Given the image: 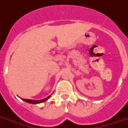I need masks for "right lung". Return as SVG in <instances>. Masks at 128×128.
Masks as SVG:
<instances>
[{
	"instance_id": "add662e5",
	"label": "right lung",
	"mask_w": 128,
	"mask_h": 128,
	"mask_svg": "<svg viewBox=\"0 0 128 128\" xmlns=\"http://www.w3.org/2000/svg\"><path fill=\"white\" fill-rule=\"evenodd\" d=\"M52 95V94H51ZM51 95H50L48 97L45 98L44 99L42 100H30V99H23V98H21V99L23 101L26 102L27 103L29 104H40V103H42L46 101L47 100H48L50 98Z\"/></svg>"
}]
</instances>
